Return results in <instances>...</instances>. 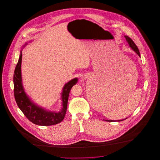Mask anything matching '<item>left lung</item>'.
Instances as JSON below:
<instances>
[{"instance_id":"obj_1","label":"left lung","mask_w":160,"mask_h":160,"mask_svg":"<svg viewBox=\"0 0 160 160\" xmlns=\"http://www.w3.org/2000/svg\"><path fill=\"white\" fill-rule=\"evenodd\" d=\"M124 37H125L126 41H127V42H128L129 45L131 47V48L134 51L136 52V53H137V55H138L139 57H140V52H139V50H138V47H137V46L136 45V44L134 43V42L132 40V39H131V38H130L129 36H125ZM126 119H127V118H126ZM123 120H124V119H121V120H119V121H123ZM105 121H109V122L115 121H113V120H105Z\"/></svg>"}]
</instances>
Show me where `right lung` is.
<instances>
[{
    "label": "right lung",
    "instance_id": "obj_1",
    "mask_svg": "<svg viewBox=\"0 0 160 160\" xmlns=\"http://www.w3.org/2000/svg\"><path fill=\"white\" fill-rule=\"evenodd\" d=\"M22 60V54L21 52L13 76L14 96L18 107L25 116L35 124L39 126H52L62 122L67 112L69 92L72 87L78 82V79L74 78L71 80L64 86L62 93L63 108L61 112L58 113L48 112L35 105L24 92L21 72Z\"/></svg>",
    "mask_w": 160,
    "mask_h": 160
}]
</instances>
